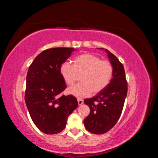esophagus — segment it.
Returning <instances> with one entry per match:
<instances>
[{
	"label": "esophagus",
	"instance_id": "esophagus-1",
	"mask_svg": "<svg viewBox=\"0 0 158 158\" xmlns=\"http://www.w3.org/2000/svg\"><path fill=\"white\" fill-rule=\"evenodd\" d=\"M83 103H84L83 99H78V103L79 106H81V105H82Z\"/></svg>",
	"mask_w": 158,
	"mask_h": 158
}]
</instances>
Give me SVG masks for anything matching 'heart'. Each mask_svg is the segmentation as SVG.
<instances>
[{
  "mask_svg": "<svg viewBox=\"0 0 158 158\" xmlns=\"http://www.w3.org/2000/svg\"><path fill=\"white\" fill-rule=\"evenodd\" d=\"M60 73L69 86L74 85L77 75L81 76L80 84L69 88L67 93L82 98L98 94L107 87L113 75V67L108 60H103L97 55L84 53L74 59L73 65L69 63L61 64Z\"/></svg>",
  "mask_w": 158,
  "mask_h": 158,
  "instance_id": "b5f03b06",
  "label": "heart"
}]
</instances>
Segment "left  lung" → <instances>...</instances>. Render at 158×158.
Masks as SVG:
<instances>
[{
    "mask_svg": "<svg viewBox=\"0 0 158 158\" xmlns=\"http://www.w3.org/2000/svg\"><path fill=\"white\" fill-rule=\"evenodd\" d=\"M107 52L113 67V75L107 87L92 98L84 100L89 106V115L84 118L86 130L95 135H102L112 128L120 117L127 95V82L123 65L107 49Z\"/></svg>",
    "mask_w": 158,
    "mask_h": 158,
    "instance_id": "1",
    "label": "left lung"
}]
</instances>
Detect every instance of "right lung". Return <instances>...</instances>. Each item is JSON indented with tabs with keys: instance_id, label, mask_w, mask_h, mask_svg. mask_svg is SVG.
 <instances>
[{
	"instance_id": "obj_1",
	"label": "right lung",
	"mask_w": 158,
	"mask_h": 158,
	"mask_svg": "<svg viewBox=\"0 0 158 158\" xmlns=\"http://www.w3.org/2000/svg\"><path fill=\"white\" fill-rule=\"evenodd\" d=\"M74 51L67 47L46 49L35 57L27 71L26 106L33 123L47 135L63 131L69 116L78 107L73 95L59 96L66 88L60 66Z\"/></svg>"
}]
</instances>
